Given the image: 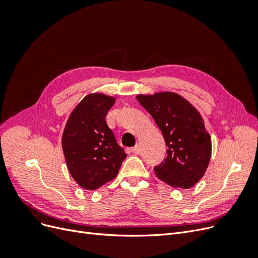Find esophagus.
I'll list each match as a JSON object with an SVG mask.
<instances>
[{
  "mask_svg": "<svg viewBox=\"0 0 258 258\" xmlns=\"http://www.w3.org/2000/svg\"><path fill=\"white\" fill-rule=\"evenodd\" d=\"M131 152L135 153L136 155H139L140 153H141V147H140V145H136L135 147L131 148Z\"/></svg>",
  "mask_w": 258,
  "mask_h": 258,
  "instance_id": "1",
  "label": "esophagus"
}]
</instances>
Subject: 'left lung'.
I'll return each instance as SVG.
<instances>
[{
  "instance_id": "8db88e82",
  "label": "left lung",
  "mask_w": 258,
  "mask_h": 258,
  "mask_svg": "<svg viewBox=\"0 0 258 258\" xmlns=\"http://www.w3.org/2000/svg\"><path fill=\"white\" fill-rule=\"evenodd\" d=\"M137 100L152 115L168 146L167 157L154 168L155 174L176 188L196 185L206 173L212 152L200 113L175 92L138 95Z\"/></svg>"
}]
</instances>
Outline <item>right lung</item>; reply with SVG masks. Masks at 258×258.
<instances>
[{
    "label": "right lung",
    "instance_id": "add662e5",
    "mask_svg": "<svg viewBox=\"0 0 258 258\" xmlns=\"http://www.w3.org/2000/svg\"><path fill=\"white\" fill-rule=\"evenodd\" d=\"M114 103V97L103 93L86 96L70 115L62 135L69 172L85 189L95 190L112 181L127 157L105 121Z\"/></svg>",
    "mask_w": 258,
    "mask_h": 258
}]
</instances>
